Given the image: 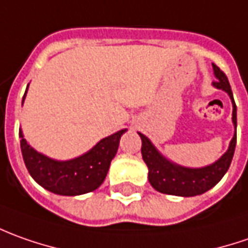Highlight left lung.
I'll return each instance as SVG.
<instances>
[{
    "instance_id": "1",
    "label": "left lung",
    "mask_w": 248,
    "mask_h": 248,
    "mask_svg": "<svg viewBox=\"0 0 248 248\" xmlns=\"http://www.w3.org/2000/svg\"><path fill=\"white\" fill-rule=\"evenodd\" d=\"M213 71L216 77V82H213V86L226 92L232 101V122L235 127V134L229 142L225 154L214 163L203 167H185L163 156L147 136L139 133L142 142L141 155L145 165L148 166V180L152 188H155L158 192L184 198L202 195L219 183L231 166L236 147V104L225 74L216 64H213Z\"/></svg>"
}]
</instances>
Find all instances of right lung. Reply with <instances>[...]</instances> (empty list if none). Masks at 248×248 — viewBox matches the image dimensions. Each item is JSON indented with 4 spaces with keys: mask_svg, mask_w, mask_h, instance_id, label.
<instances>
[{
    "mask_svg": "<svg viewBox=\"0 0 248 248\" xmlns=\"http://www.w3.org/2000/svg\"><path fill=\"white\" fill-rule=\"evenodd\" d=\"M124 132L126 129H122L108 136L81 156L68 160L52 159L34 150L24 139L22 129L19 130V137L24 165L35 183L56 195L78 196L97 189L104 183L111 160L116 155L119 140Z\"/></svg>",
    "mask_w": 248,
    "mask_h": 248,
    "instance_id": "obj_1",
    "label": "right lung"
}]
</instances>
